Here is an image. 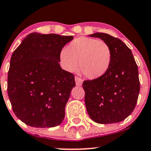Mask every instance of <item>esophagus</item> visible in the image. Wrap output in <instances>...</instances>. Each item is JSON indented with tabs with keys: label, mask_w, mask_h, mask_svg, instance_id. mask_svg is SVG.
I'll return each mask as SVG.
<instances>
[{
	"label": "esophagus",
	"mask_w": 151,
	"mask_h": 151,
	"mask_svg": "<svg viewBox=\"0 0 151 151\" xmlns=\"http://www.w3.org/2000/svg\"><path fill=\"white\" fill-rule=\"evenodd\" d=\"M83 80L81 78H80L79 77H75L76 85H78V86H80V85H82V84H83Z\"/></svg>",
	"instance_id": "obj_1"
}]
</instances>
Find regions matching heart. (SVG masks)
<instances>
[{"instance_id":"b5f03b06","label":"heart","mask_w":151,"mask_h":151,"mask_svg":"<svg viewBox=\"0 0 151 151\" xmlns=\"http://www.w3.org/2000/svg\"><path fill=\"white\" fill-rule=\"evenodd\" d=\"M63 68L74 72L78 61L83 74L91 80L103 77L110 66L112 51L107 43L94 38L81 37L74 39L60 53Z\"/></svg>"}]
</instances>
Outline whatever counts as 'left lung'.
<instances>
[{"label":"left lung","mask_w":151,"mask_h":151,"mask_svg":"<svg viewBox=\"0 0 151 151\" xmlns=\"http://www.w3.org/2000/svg\"><path fill=\"white\" fill-rule=\"evenodd\" d=\"M108 44L112 51L110 66L103 77L85 80V103L90 118L97 123H118L134 109L139 93L138 67L132 51L118 38L95 33Z\"/></svg>","instance_id":"obj_1"}]
</instances>
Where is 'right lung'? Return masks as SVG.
Here are the masks:
<instances>
[{"mask_svg":"<svg viewBox=\"0 0 151 151\" xmlns=\"http://www.w3.org/2000/svg\"><path fill=\"white\" fill-rule=\"evenodd\" d=\"M72 36L32 33L14 51L8 72L7 92L20 121L37 128L55 127L65 117V106L74 76L62 69L63 47Z\"/></svg>","mask_w":151,"mask_h":151,"instance_id":"obj_1","label":"right lung"}]
</instances>
